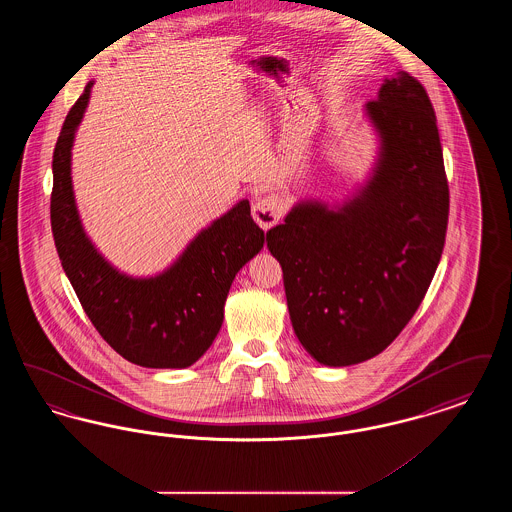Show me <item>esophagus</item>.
I'll list each match as a JSON object with an SVG mask.
<instances>
[{"mask_svg": "<svg viewBox=\"0 0 512 512\" xmlns=\"http://www.w3.org/2000/svg\"><path fill=\"white\" fill-rule=\"evenodd\" d=\"M282 211H284V201H282V197H278V195H267V197L259 199V201L253 205L251 215H253L255 222H257L263 230H268V228H272V226L280 220Z\"/></svg>", "mask_w": 512, "mask_h": 512, "instance_id": "1", "label": "esophagus"}]
</instances>
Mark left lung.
<instances>
[{"label":"left lung","instance_id":"1","mask_svg":"<svg viewBox=\"0 0 512 512\" xmlns=\"http://www.w3.org/2000/svg\"><path fill=\"white\" fill-rule=\"evenodd\" d=\"M366 115L382 142L372 180L338 211L299 203L267 232L293 332L328 366L363 363L401 334L436 274L449 219L438 122L424 86L399 71L366 103Z\"/></svg>","mask_w":512,"mask_h":512}]
</instances>
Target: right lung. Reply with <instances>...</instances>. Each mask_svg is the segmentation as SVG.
<instances>
[{"label":"right lung","mask_w":512,"mask_h":512,"mask_svg":"<svg viewBox=\"0 0 512 512\" xmlns=\"http://www.w3.org/2000/svg\"><path fill=\"white\" fill-rule=\"evenodd\" d=\"M92 86L71 107L53 151L49 211L61 265L84 313L121 357L146 368H186L217 338L232 280L261 251L265 232L244 199L201 230L163 274L130 278L111 267L84 234L71 184L74 132Z\"/></svg>","instance_id":"1"}]
</instances>
